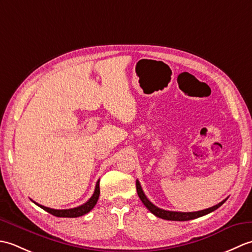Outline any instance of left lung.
I'll use <instances>...</instances> for the list:
<instances>
[{
  "instance_id": "obj_1",
  "label": "left lung",
  "mask_w": 252,
  "mask_h": 252,
  "mask_svg": "<svg viewBox=\"0 0 252 252\" xmlns=\"http://www.w3.org/2000/svg\"><path fill=\"white\" fill-rule=\"evenodd\" d=\"M136 190H137V195H138V197H140L142 202L145 205V207L148 209V210L153 213V215H155L158 218L164 219V220H170V221H189V220H192V219H197L199 217L206 216V215H208V213L217 210V209L219 207H221L227 199L226 198V199H224L220 203H218V205L213 206L211 208L205 209V210H200V211H196V212H176V211L163 210V209H160V208L156 207L153 202L149 201L146 195L144 194L142 186L138 181H136Z\"/></svg>"
}]
</instances>
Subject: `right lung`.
I'll list each match as a JSON object with an SVG mask.
<instances>
[{
	"mask_svg": "<svg viewBox=\"0 0 252 252\" xmlns=\"http://www.w3.org/2000/svg\"><path fill=\"white\" fill-rule=\"evenodd\" d=\"M99 197V180L96 182V186H95V190L94 194L92 195V197L90 199L83 203V205L79 206L77 208H72V209H63V210H57V209H52V208H47L42 205H39V203L34 202L36 206H39L40 208L43 209L46 212L51 213V215L58 217V218H78L81 217L83 215H87L88 212H90L92 209L95 207L96 202L98 200Z\"/></svg>",
	"mask_w": 252,
	"mask_h": 252,
	"instance_id": "obj_1",
	"label": "right lung"
}]
</instances>
